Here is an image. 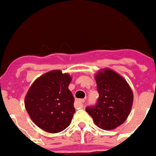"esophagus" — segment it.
<instances>
[{"label": "esophagus", "mask_w": 156, "mask_h": 156, "mask_svg": "<svg viewBox=\"0 0 156 156\" xmlns=\"http://www.w3.org/2000/svg\"><path fill=\"white\" fill-rule=\"evenodd\" d=\"M84 102V99H78L76 100V103L78 104V106H80L81 107H83V104Z\"/></svg>", "instance_id": "obj_1"}]
</instances>
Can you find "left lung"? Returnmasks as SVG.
Here are the masks:
<instances>
[{"instance_id": "obj_1", "label": "left lung", "mask_w": 156, "mask_h": 156, "mask_svg": "<svg viewBox=\"0 0 156 156\" xmlns=\"http://www.w3.org/2000/svg\"><path fill=\"white\" fill-rule=\"evenodd\" d=\"M95 80L99 98L94 106L86 107V111L100 128L113 129L129 116L133 94L126 80L109 69L100 71Z\"/></svg>"}]
</instances>
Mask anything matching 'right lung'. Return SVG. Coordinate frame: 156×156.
Instances as JSON below:
<instances>
[{
    "mask_svg": "<svg viewBox=\"0 0 156 156\" xmlns=\"http://www.w3.org/2000/svg\"><path fill=\"white\" fill-rule=\"evenodd\" d=\"M69 74L53 70L38 78L29 89L25 107L33 123L44 131L56 133L70 125L75 112L69 90Z\"/></svg>",
    "mask_w": 156,
    "mask_h": 156,
    "instance_id": "right-lung-1",
    "label": "right lung"
}]
</instances>
